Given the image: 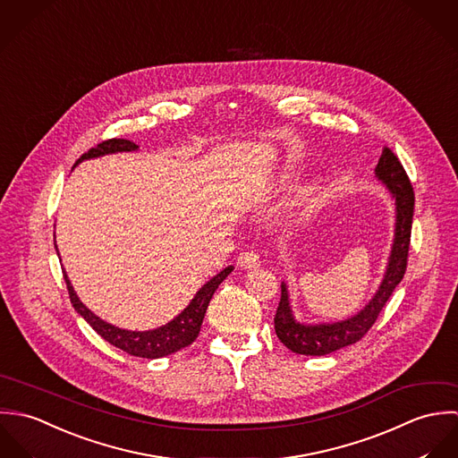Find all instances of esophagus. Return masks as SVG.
<instances>
[{
  "label": "esophagus",
  "instance_id": "1",
  "mask_svg": "<svg viewBox=\"0 0 458 458\" xmlns=\"http://www.w3.org/2000/svg\"><path fill=\"white\" fill-rule=\"evenodd\" d=\"M237 266L242 269H257L260 266V257L255 251H246L241 253L237 259Z\"/></svg>",
  "mask_w": 458,
  "mask_h": 458
}]
</instances>
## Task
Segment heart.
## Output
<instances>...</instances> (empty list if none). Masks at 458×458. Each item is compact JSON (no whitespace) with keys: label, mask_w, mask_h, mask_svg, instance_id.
Returning <instances> with one entry per match:
<instances>
[{"label":"heart","mask_w":458,"mask_h":458,"mask_svg":"<svg viewBox=\"0 0 458 458\" xmlns=\"http://www.w3.org/2000/svg\"><path fill=\"white\" fill-rule=\"evenodd\" d=\"M315 192H317V185H315V183H306V185L299 187L297 192H295V203L304 205V203L311 201V198L315 196Z\"/></svg>","instance_id":"obj_1"}]
</instances>
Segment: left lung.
Segmentation results:
<instances>
[{
	"instance_id": "1",
	"label": "left lung",
	"mask_w": 458,
	"mask_h": 458,
	"mask_svg": "<svg viewBox=\"0 0 458 458\" xmlns=\"http://www.w3.org/2000/svg\"><path fill=\"white\" fill-rule=\"evenodd\" d=\"M375 177L378 182L386 185L394 199V237L384 277L361 311L345 320L324 324H304L295 320L290 293L286 283L283 281L281 299L275 317L276 335L281 344L295 354L326 356L360 342L375 324L386 301L405 275L414 214V191L398 157L387 147H384L375 166Z\"/></svg>"
}]
</instances>
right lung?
Instances as JSON below:
<instances>
[{
	"label": "right lung",
	"instance_id": "right-lung-1",
	"mask_svg": "<svg viewBox=\"0 0 458 458\" xmlns=\"http://www.w3.org/2000/svg\"><path fill=\"white\" fill-rule=\"evenodd\" d=\"M140 147L134 141L129 140H107L98 143L95 148H90L87 154H83L74 168L87 161V159H95V157H102V156H109V154H118V152H134ZM56 253H58V246L55 244ZM233 271V266L225 267L219 275L210 277L191 299V302L183 308L182 311L170 320L168 324L156 327V329H148V331H129V329H120L106 320H102L100 317H97L92 310H89L78 297L71 279L67 273L64 271V277L69 288V295H71V302L74 306V310L92 326L93 329L106 340L109 342L113 347L136 356V358H147V360H159L165 356H170L177 351H181L183 347L191 345L198 335H199V327L207 311V306L214 295V292L217 290V286L223 283V279Z\"/></svg>",
	"mask_w": 458,
	"mask_h": 458
}]
</instances>
